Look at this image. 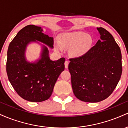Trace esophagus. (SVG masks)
Here are the masks:
<instances>
[{
	"label": "esophagus",
	"instance_id": "1",
	"mask_svg": "<svg viewBox=\"0 0 128 128\" xmlns=\"http://www.w3.org/2000/svg\"><path fill=\"white\" fill-rule=\"evenodd\" d=\"M68 63H69V62H68V61H66L65 62H64V65H65V68H68Z\"/></svg>",
	"mask_w": 128,
	"mask_h": 128
}]
</instances>
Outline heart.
Segmentation results:
<instances>
[{
  "label": "heart",
  "instance_id": "heart-1",
  "mask_svg": "<svg viewBox=\"0 0 128 128\" xmlns=\"http://www.w3.org/2000/svg\"><path fill=\"white\" fill-rule=\"evenodd\" d=\"M92 43L90 36L82 32H67L62 34L60 39V44L56 43V49L60 50L61 47L72 48L70 52L74 56L83 55L88 51Z\"/></svg>",
  "mask_w": 128,
  "mask_h": 128
}]
</instances>
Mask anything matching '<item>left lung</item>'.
Here are the masks:
<instances>
[{
	"label": "left lung",
	"mask_w": 128,
	"mask_h": 128,
	"mask_svg": "<svg viewBox=\"0 0 128 128\" xmlns=\"http://www.w3.org/2000/svg\"><path fill=\"white\" fill-rule=\"evenodd\" d=\"M100 40L84 55L70 58L68 70L73 93L86 102H98L108 98L122 73L120 49L112 35L97 28Z\"/></svg>",
	"instance_id": "left-lung-1"
}]
</instances>
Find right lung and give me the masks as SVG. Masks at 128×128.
I'll use <instances>...</instances> for the list:
<instances>
[{"instance_id": "obj_1", "label": "right lung", "mask_w": 128, "mask_h": 128, "mask_svg": "<svg viewBox=\"0 0 128 128\" xmlns=\"http://www.w3.org/2000/svg\"><path fill=\"white\" fill-rule=\"evenodd\" d=\"M36 41L54 48L53 37L42 33L41 27L30 24L17 33L7 52L6 73L10 83L21 98L33 102L49 99L57 79L65 68V58L52 61L44 45L42 46L40 59L35 62L27 61L26 47Z\"/></svg>"}]
</instances>
